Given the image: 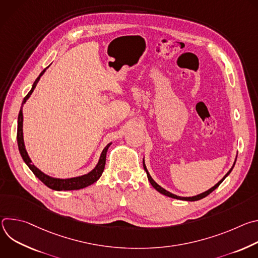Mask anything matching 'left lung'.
<instances>
[{
  "instance_id": "left-lung-1",
  "label": "left lung",
  "mask_w": 258,
  "mask_h": 258,
  "mask_svg": "<svg viewBox=\"0 0 258 258\" xmlns=\"http://www.w3.org/2000/svg\"><path fill=\"white\" fill-rule=\"evenodd\" d=\"M236 160H237V156H236V158H235V161H234V164H233V166L231 167V169L226 173V175L220 179L216 185H214L212 188H210L209 190H207V191H205V192H203V193H200V194H198V195H196V196H192V197H181V196H177V195H175V194H172V193H170V192H168V191H166L165 189H163L161 186H159L158 183L152 178V176L150 175V173H149V171H148V169H147V167H146V164H145V161H144V159H143V166H144V169H145V171H146V173H147V177H148V179H149V181H150V183L152 185V187L155 189V190H157L159 193H161V194H163V195H165V196H167V197H170V198H173V199H178V200H185V201H197V200H200V199H202V198H204V197H206L207 195H209L211 192H213L219 185L220 183H222L223 181H224V179L231 173V171L233 170V168H234V166H235V163H236Z\"/></svg>"
}]
</instances>
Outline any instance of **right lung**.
I'll return each mask as SVG.
<instances>
[{"instance_id": "obj_1", "label": "right lung", "mask_w": 258, "mask_h": 258, "mask_svg": "<svg viewBox=\"0 0 258 258\" xmlns=\"http://www.w3.org/2000/svg\"><path fill=\"white\" fill-rule=\"evenodd\" d=\"M48 68V67H47ZM47 68H45L41 75L38 77V79L35 80V82L33 83L31 90L29 91V93L26 95V97L23 99L22 104H21V108L20 111L18 114V122H17V143H18V149L20 152V155L23 159V161L25 162V164L29 167V169L33 172V174L38 177L41 181H43L47 187H49L52 190L55 191H71V190H80V189H84L92 183H94L95 181H97L100 176L102 175L103 171H104V167H105V163H106V154L107 151L109 149V147L111 146L112 143H109L105 148L103 149L100 158L98 160V163L96 164V166L89 171L86 174L80 175V176H75V177H69V178H59V177H54L51 175L46 174L45 172H43L41 169H39L36 167L30 157L28 156V153L25 149V145H24V139H23V113H22V107L25 104V102L28 100V98L30 97V95L32 94L33 90L35 89L36 85H38L41 77L44 75L45 71L47 70Z\"/></svg>"}]
</instances>
